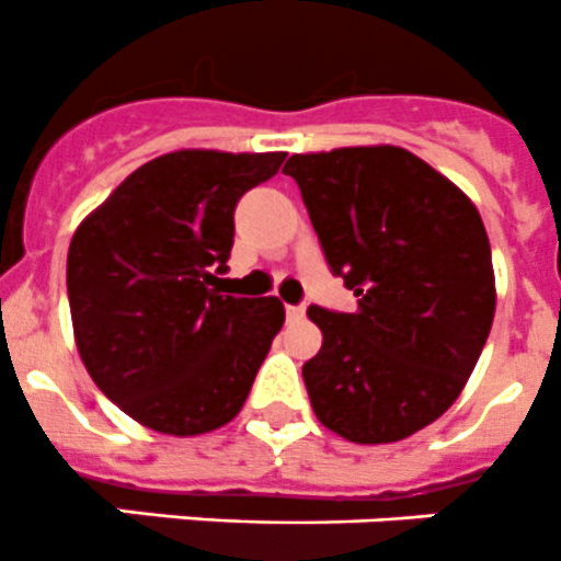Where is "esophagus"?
Listing matches in <instances>:
<instances>
[{
  "instance_id": "obj_1",
  "label": "esophagus",
  "mask_w": 561,
  "mask_h": 561,
  "mask_svg": "<svg viewBox=\"0 0 561 561\" xmlns=\"http://www.w3.org/2000/svg\"><path fill=\"white\" fill-rule=\"evenodd\" d=\"M286 317L289 320H302L306 317V306H286Z\"/></svg>"
}]
</instances>
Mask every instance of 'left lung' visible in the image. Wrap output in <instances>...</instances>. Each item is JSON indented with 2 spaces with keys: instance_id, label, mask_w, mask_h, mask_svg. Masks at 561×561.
Masks as SVG:
<instances>
[{
  "instance_id": "1",
  "label": "left lung",
  "mask_w": 561,
  "mask_h": 561,
  "mask_svg": "<svg viewBox=\"0 0 561 561\" xmlns=\"http://www.w3.org/2000/svg\"><path fill=\"white\" fill-rule=\"evenodd\" d=\"M308 217L353 314L311 306L322 347L302 364L311 409L358 445L411 436L454 405L495 317V272L479 210L400 147L291 156Z\"/></svg>"
}]
</instances>
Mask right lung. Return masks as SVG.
Segmentation results:
<instances>
[{
  "mask_svg": "<svg viewBox=\"0 0 561 561\" xmlns=\"http://www.w3.org/2000/svg\"><path fill=\"white\" fill-rule=\"evenodd\" d=\"M286 152L178 150L138 167L69 244L66 286L82 364L136 423L197 436L236 417L275 333L277 297L219 291L241 194Z\"/></svg>",
  "mask_w": 561,
  "mask_h": 561,
  "instance_id": "right-lung-1",
  "label": "right lung"
}]
</instances>
